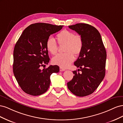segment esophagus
I'll use <instances>...</instances> for the list:
<instances>
[{
  "mask_svg": "<svg viewBox=\"0 0 123 123\" xmlns=\"http://www.w3.org/2000/svg\"><path fill=\"white\" fill-rule=\"evenodd\" d=\"M59 70H60L61 71H65L66 70L65 69H64V68H62V67H60V68H59Z\"/></svg>",
  "mask_w": 123,
  "mask_h": 123,
  "instance_id": "34e87169",
  "label": "esophagus"
}]
</instances>
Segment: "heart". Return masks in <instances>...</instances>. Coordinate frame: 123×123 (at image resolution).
<instances>
[{
  "label": "heart",
  "mask_w": 123,
  "mask_h": 123,
  "mask_svg": "<svg viewBox=\"0 0 123 123\" xmlns=\"http://www.w3.org/2000/svg\"><path fill=\"white\" fill-rule=\"evenodd\" d=\"M56 39L59 45H65L63 50L65 53L56 55L52 59V62L54 65L66 68L74 61L73 54L77 56L81 53L84 45L83 39L81 36L75 35L73 32L67 30H64L57 34ZM46 47L51 54L54 55L57 53V43L52 37H50L47 39Z\"/></svg>",
  "instance_id": "1"
}]
</instances>
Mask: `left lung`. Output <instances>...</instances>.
Wrapping results in <instances>:
<instances>
[{
	"label": "left lung",
	"instance_id": "obj_1",
	"mask_svg": "<svg viewBox=\"0 0 123 123\" xmlns=\"http://www.w3.org/2000/svg\"><path fill=\"white\" fill-rule=\"evenodd\" d=\"M83 39L84 45L74 65L81 73L73 71L74 76L67 83L69 90L78 96L92 94L102 82L105 75L107 54L100 33L95 28L86 24L69 26Z\"/></svg>",
	"mask_w": 123,
	"mask_h": 123
}]
</instances>
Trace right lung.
Segmentation results:
<instances>
[{
	"instance_id": "obj_1",
	"label": "right lung",
	"mask_w": 123,
	"mask_h": 123,
	"mask_svg": "<svg viewBox=\"0 0 123 123\" xmlns=\"http://www.w3.org/2000/svg\"><path fill=\"white\" fill-rule=\"evenodd\" d=\"M63 25L35 23L26 28L15 46L13 69L18 85L25 93L37 96L45 93L50 84V75L59 72V67L48 64L50 58L46 47L50 35Z\"/></svg>"
}]
</instances>
